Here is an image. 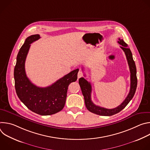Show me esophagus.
Returning <instances> with one entry per match:
<instances>
[{
  "label": "esophagus",
  "instance_id": "34e87169",
  "mask_svg": "<svg viewBox=\"0 0 150 150\" xmlns=\"http://www.w3.org/2000/svg\"><path fill=\"white\" fill-rule=\"evenodd\" d=\"M83 76V72L81 71H79L78 73V78H80L81 77H82Z\"/></svg>",
  "mask_w": 150,
  "mask_h": 150
}]
</instances>
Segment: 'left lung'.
Wrapping results in <instances>:
<instances>
[{
    "instance_id": "8db88e82",
    "label": "left lung",
    "mask_w": 150,
    "mask_h": 150,
    "mask_svg": "<svg viewBox=\"0 0 150 150\" xmlns=\"http://www.w3.org/2000/svg\"><path fill=\"white\" fill-rule=\"evenodd\" d=\"M118 43L120 45V48L123 50L125 53L128 65L129 67L131 72V88L129 94H128L126 98L122 103L120 105L117 106V108L108 109L104 108H101L98 105H95L91 101V83L88 82L84 78L82 77L79 79V84L82 91V93L84 97L85 104L87 109L91 112L100 115V116H112L123 110L125 107L132 99L137 87V68L135 66V62L132 57V54L130 49L127 47V45L126 42L120 38H119Z\"/></svg>"
}]
</instances>
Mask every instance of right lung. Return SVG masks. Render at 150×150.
Here are the masks:
<instances>
[{"instance_id":"add662e5","label":"right lung","mask_w":150,"mask_h":150,"mask_svg":"<svg viewBox=\"0 0 150 150\" xmlns=\"http://www.w3.org/2000/svg\"><path fill=\"white\" fill-rule=\"evenodd\" d=\"M40 38L39 34L27 37L19 49L14 68L15 87L20 100L32 112L42 116L55 114L64 108L69 85L77 79L78 69L74 70L49 87H38L27 76L25 62L30 44Z\"/></svg>"}]
</instances>
